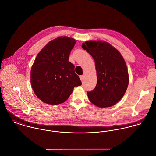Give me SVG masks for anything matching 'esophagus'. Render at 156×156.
Masks as SVG:
<instances>
[{"label": "esophagus", "instance_id": "34e87169", "mask_svg": "<svg viewBox=\"0 0 156 156\" xmlns=\"http://www.w3.org/2000/svg\"><path fill=\"white\" fill-rule=\"evenodd\" d=\"M80 80L81 81H84V75H81L80 76Z\"/></svg>", "mask_w": 156, "mask_h": 156}]
</instances>
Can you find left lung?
<instances>
[{"instance_id":"left-lung-1","label":"left lung","mask_w":156,"mask_h":156,"mask_svg":"<svg viewBox=\"0 0 156 156\" xmlns=\"http://www.w3.org/2000/svg\"><path fill=\"white\" fill-rule=\"evenodd\" d=\"M83 49L94 58L97 72V84L87 92L89 100L99 107H109L123 97L129 76L126 65L120 52L110 44L102 41H87Z\"/></svg>"}]
</instances>
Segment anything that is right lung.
I'll use <instances>...</instances> for the list:
<instances>
[{
    "label": "right lung",
    "mask_w": 156,
    "mask_h": 156,
    "mask_svg": "<svg viewBox=\"0 0 156 156\" xmlns=\"http://www.w3.org/2000/svg\"><path fill=\"white\" fill-rule=\"evenodd\" d=\"M76 40L59 37L49 42L38 53L32 66L31 83L36 96L43 102L57 105L66 101L73 88L82 84L69 62Z\"/></svg>",
    "instance_id": "1"
}]
</instances>
